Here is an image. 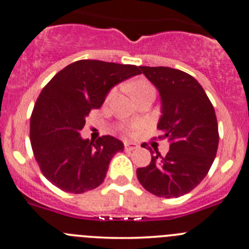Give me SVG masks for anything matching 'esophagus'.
<instances>
[{
    "instance_id": "esophagus-1",
    "label": "esophagus",
    "mask_w": 249,
    "mask_h": 249,
    "mask_svg": "<svg viewBox=\"0 0 249 249\" xmlns=\"http://www.w3.org/2000/svg\"><path fill=\"white\" fill-rule=\"evenodd\" d=\"M139 147V145L135 144V142H124V150L125 151H132Z\"/></svg>"
}]
</instances>
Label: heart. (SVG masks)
<instances>
[{
    "mask_svg": "<svg viewBox=\"0 0 249 249\" xmlns=\"http://www.w3.org/2000/svg\"><path fill=\"white\" fill-rule=\"evenodd\" d=\"M150 88H154V87H152L150 83L144 82V81H140V82H138L137 85L134 86L133 90H134L135 97H138V95L142 94V93L145 92V90L150 89ZM114 94H115V89L110 90V92L107 93V100L111 99V98L114 97ZM140 127H142V125H140L139 124H134L132 125H124V127H122V129H124V132L127 133V134H133V133H135L137 130H139Z\"/></svg>",
    "mask_w": 249,
    "mask_h": 249,
    "instance_id": "1",
    "label": "heart"
}]
</instances>
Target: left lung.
<instances>
[{
  "label": "left lung",
  "instance_id": "left-lung-1",
  "mask_svg": "<svg viewBox=\"0 0 249 249\" xmlns=\"http://www.w3.org/2000/svg\"><path fill=\"white\" fill-rule=\"evenodd\" d=\"M140 70L161 95L159 139H168L171 145L166 156L156 151L149 166L137 169L138 180L159 197H179L205 179L215 159V111L202 86L189 73L166 66H140Z\"/></svg>",
  "mask_w": 249,
  "mask_h": 249
}]
</instances>
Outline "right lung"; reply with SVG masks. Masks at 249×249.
Returning <instances> with one entry per match:
<instances>
[{
    "mask_svg": "<svg viewBox=\"0 0 249 249\" xmlns=\"http://www.w3.org/2000/svg\"><path fill=\"white\" fill-rule=\"evenodd\" d=\"M140 66L77 60L42 89L30 119L34 156L47 180L60 190L82 194L104 181L109 163L124 144L111 135L82 139L86 117L99 109L117 83L139 75Z\"/></svg>",
    "mask_w": 249,
    "mask_h": 249,
    "instance_id": "1",
    "label": "right lung"
}]
</instances>
